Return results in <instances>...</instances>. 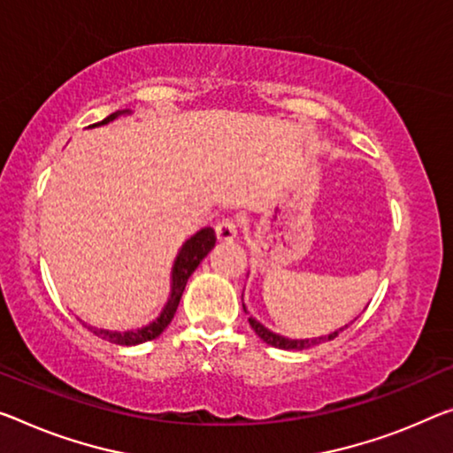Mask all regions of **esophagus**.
<instances>
[{
	"mask_svg": "<svg viewBox=\"0 0 453 453\" xmlns=\"http://www.w3.org/2000/svg\"><path fill=\"white\" fill-rule=\"evenodd\" d=\"M214 231H217L219 242H233L236 239V225L233 219H222Z\"/></svg>",
	"mask_w": 453,
	"mask_h": 453,
	"instance_id": "esophagus-1",
	"label": "esophagus"
}]
</instances>
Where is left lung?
Wrapping results in <instances>:
<instances>
[{"mask_svg":"<svg viewBox=\"0 0 453 453\" xmlns=\"http://www.w3.org/2000/svg\"><path fill=\"white\" fill-rule=\"evenodd\" d=\"M242 310L247 311V308H245V303H242ZM249 314V311H247ZM249 324H250V328L255 330V334L257 336H259L263 342L265 344H269V346H275V348H281V350H305V348H310V346H316V344H322V342H328V340H334L338 336L340 332H342L344 328H348V326H344V328H340V330H334V332H330L328 336H318V338H303V340H294V338H285V336H281V334H275V332H271L269 328H265V326H263L261 322H257V319L250 316L249 318Z\"/></svg>","mask_w":453,"mask_h":453,"instance_id":"8db88e82","label":"left lung"}]
</instances>
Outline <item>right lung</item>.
I'll use <instances>...</instances> for the list:
<instances>
[{
  "label": "right lung",
  "instance_id": "right-lung-1",
  "mask_svg": "<svg viewBox=\"0 0 453 453\" xmlns=\"http://www.w3.org/2000/svg\"><path fill=\"white\" fill-rule=\"evenodd\" d=\"M131 111L125 109V111H115V113H111L109 117H105L101 123H95L93 127H99V125H107L117 117L121 115H129ZM214 242H217V236H214V231L211 226H204L200 228L196 234H192L190 239H188L182 249L178 250L176 255V261H173V267H172V283H170V297L168 302H165L164 310L159 311V316L154 319V322H150L148 326H143V328H137V330H125V332H117V330H103V328H93V326H87V328L95 334V336H99L103 340H107L111 344H119V346H135V344H143L148 342V340H154L157 338L159 334H162L165 328H168V324L172 322L173 314H176L178 310V303H180V297L184 294V288L188 283V277H190L196 267L200 265V261L204 259V257L211 253Z\"/></svg>",
  "mask_w": 453,
  "mask_h": 453
}]
</instances>
